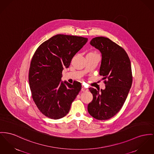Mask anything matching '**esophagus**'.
I'll return each instance as SVG.
<instances>
[{"label": "esophagus", "mask_w": 154, "mask_h": 154, "mask_svg": "<svg viewBox=\"0 0 154 154\" xmlns=\"http://www.w3.org/2000/svg\"><path fill=\"white\" fill-rule=\"evenodd\" d=\"M81 90H82V91H83V92H86V91H88V89L86 88V87H85L84 86H82Z\"/></svg>", "instance_id": "34e87169"}]
</instances>
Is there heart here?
Listing matches in <instances>:
<instances>
[{"mask_svg": "<svg viewBox=\"0 0 154 154\" xmlns=\"http://www.w3.org/2000/svg\"><path fill=\"white\" fill-rule=\"evenodd\" d=\"M90 53H93V54H96L95 52H90Z\"/></svg>", "mask_w": 154, "mask_h": 154, "instance_id": "heart-1", "label": "heart"}]
</instances>
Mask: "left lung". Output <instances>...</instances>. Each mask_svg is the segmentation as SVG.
Returning <instances> with one entry per match:
<instances>
[{
    "label": "left lung",
    "instance_id": "1",
    "mask_svg": "<svg viewBox=\"0 0 154 154\" xmlns=\"http://www.w3.org/2000/svg\"><path fill=\"white\" fill-rule=\"evenodd\" d=\"M90 44L102 54L99 74L107 81L104 90L89 88L93 100L88 110L97 120H108L122 109L131 87V62L123 48L108 38H93Z\"/></svg>",
    "mask_w": 154,
    "mask_h": 154
}]
</instances>
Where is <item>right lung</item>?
<instances>
[{"instance_id":"right-lung-1","label":"right lung","mask_w":154,"mask_h":154,"mask_svg":"<svg viewBox=\"0 0 154 154\" xmlns=\"http://www.w3.org/2000/svg\"><path fill=\"white\" fill-rule=\"evenodd\" d=\"M88 38L55 35L44 42L31 60L29 82L32 97L46 117L60 119L69 112L71 104L82 88L81 83L61 81L62 72L87 42Z\"/></svg>"}]
</instances>
